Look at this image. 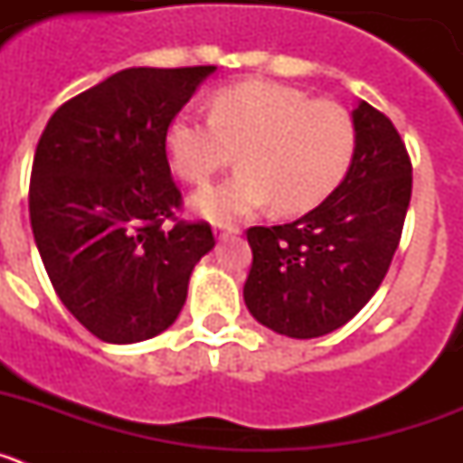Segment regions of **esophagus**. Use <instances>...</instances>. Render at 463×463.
Masks as SVG:
<instances>
[{
    "mask_svg": "<svg viewBox=\"0 0 463 463\" xmlns=\"http://www.w3.org/2000/svg\"><path fill=\"white\" fill-rule=\"evenodd\" d=\"M241 227H236V224H227V222H218L215 224V236L218 239H227V236H234L239 234Z\"/></svg>",
    "mask_w": 463,
    "mask_h": 463,
    "instance_id": "obj_1",
    "label": "esophagus"
}]
</instances>
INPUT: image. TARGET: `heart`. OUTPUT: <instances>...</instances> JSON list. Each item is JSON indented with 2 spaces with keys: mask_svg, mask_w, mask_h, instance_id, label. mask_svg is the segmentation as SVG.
Here are the masks:
<instances>
[{
  "mask_svg": "<svg viewBox=\"0 0 463 463\" xmlns=\"http://www.w3.org/2000/svg\"><path fill=\"white\" fill-rule=\"evenodd\" d=\"M166 157L175 175L206 185L234 159L232 178L192 196L199 215L224 222L276 203L278 213H306L336 190L353 166L357 129L341 104L273 80L224 85L211 118L181 110L166 127Z\"/></svg>",
  "mask_w": 463,
  "mask_h": 463,
  "instance_id": "heart-1",
  "label": "heart"
}]
</instances>
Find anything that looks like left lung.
I'll use <instances>...</instances> for the list:
<instances>
[{"instance_id": "1", "label": "left lung", "mask_w": 463, "mask_h": 463, "mask_svg": "<svg viewBox=\"0 0 463 463\" xmlns=\"http://www.w3.org/2000/svg\"><path fill=\"white\" fill-rule=\"evenodd\" d=\"M353 120L357 150L341 185L304 218L248 229L245 306L282 336L317 338L353 320L399 248L412 192L406 143L366 101Z\"/></svg>"}]
</instances>
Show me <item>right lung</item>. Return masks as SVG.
<instances>
[{
	"instance_id": "obj_1",
	"label": "right lung",
	"mask_w": 463,
	"mask_h": 463,
	"mask_svg": "<svg viewBox=\"0 0 463 463\" xmlns=\"http://www.w3.org/2000/svg\"><path fill=\"white\" fill-rule=\"evenodd\" d=\"M218 67H132L52 113L36 146L30 220L69 313L106 343L169 329L211 224L175 218L166 127ZM175 222L165 227V220Z\"/></svg>"
}]
</instances>
